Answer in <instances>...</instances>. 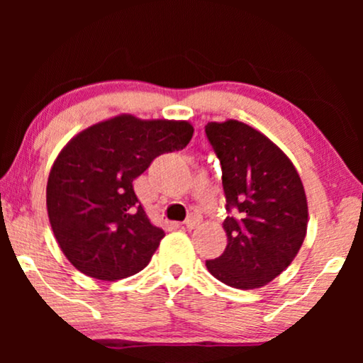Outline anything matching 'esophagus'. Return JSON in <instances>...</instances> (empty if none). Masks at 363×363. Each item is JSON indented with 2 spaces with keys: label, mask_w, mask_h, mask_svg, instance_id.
<instances>
[{
  "label": "esophagus",
  "mask_w": 363,
  "mask_h": 363,
  "mask_svg": "<svg viewBox=\"0 0 363 363\" xmlns=\"http://www.w3.org/2000/svg\"><path fill=\"white\" fill-rule=\"evenodd\" d=\"M200 223H201V216L191 215L185 220V226L188 228V230H195V228L200 226Z\"/></svg>",
  "instance_id": "obj_1"
}]
</instances>
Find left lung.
Wrapping results in <instances>:
<instances>
[{"label": "left lung", "mask_w": 363, "mask_h": 363, "mask_svg": "<svg viewBox=\"0 0 363 363\" xmlns=\"http://www.w3.org/2000/svg\"><path fill=\"white\" fill-rule=\"evenodd\" d=\"M206 137L220 158L228 245L206 261L218 281L236 289L266 286L294 261L309 223L307 198L289 157L264 133L228 118L208 122Z\"/></svg>", "instance_id": "left-lung-1"}]
</instances>
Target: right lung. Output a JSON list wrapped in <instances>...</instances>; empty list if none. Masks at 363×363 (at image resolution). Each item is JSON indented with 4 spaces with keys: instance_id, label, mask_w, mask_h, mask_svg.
Instances as JSON below:
<instances>
[{
    "instance_id": "right-lung-1",
    "label": "right lung",
    "mask_w": 363,
    "mask_h": 363,
    "mask_svg": "<svg viewBox=\"0 0 363 363\" xmlns=\"http://www.w3.org/2000/svg\"><path fill=\"white\" fill-rule=\"evenodd\" d=\"M193 130L186 121L121 113L84 128L59 152L48 178V216L77 271L117 281L150 262L165 233L148 220L133 180L155 157L185 148Z\"/></svg>"
}]
</instances>
